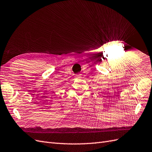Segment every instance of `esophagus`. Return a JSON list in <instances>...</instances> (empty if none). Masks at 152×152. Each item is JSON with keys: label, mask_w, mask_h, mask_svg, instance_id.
Segmentation results:
<instances>
[{"label": "esophagus", "mask_w": 152, "mask_h": 152, "mask_svg": "<svg viewBox=\"0 0 152 152\" xmlns=\"http://www.w3.org/2000/svg\"><path fill=\"white\" fill-rule=\"evenodd\" d=\"M80 74H77V75H75V77L76 78H80Z\"/></svg>", "instance_id": "esophagus-1"}]
</instances>
